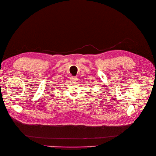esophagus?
<instances>
[{"label":"esophagus","instance_id":"1","mask_svg":"<svg viewBox=\"0 0 156 156\" xmlns=\"http://www.w3.org/2000/svg\"><path fill=\"white\" fill-rule=\"evenodd\" d=\"M70 79L72 81H73V82H76V81H77V80H78V78L77 77L72 76L70 77Z\"/></svg>","mask_w":156,"mask_h":156}]
</instances>
